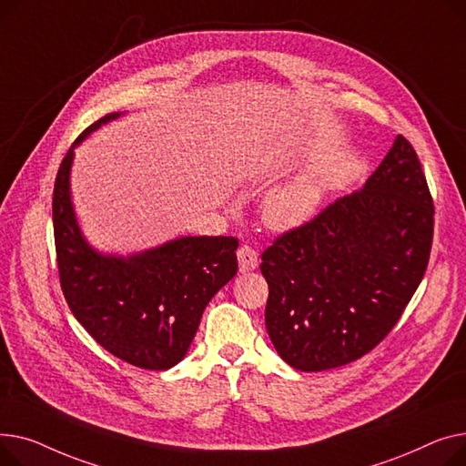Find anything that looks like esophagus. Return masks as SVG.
<instances>
[{
	"label": "esophagus",
	"instance_id": "1",
	"mask_svg": "<svg viewBox=\"0 0 466 466\" xmlns=\"http://www.w3.org/2000/svg\"><path fill=\"white\" fill-rule=\"evenodd\" d=\"M237 258H238V268L242 272L254 270L258 267V252L252 248L250 244H242L237 250Z\"/></svg>",
	"mask_w": 466,
	"mask_h": 466
}]
</instances>
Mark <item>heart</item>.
I'll return each instance as SVG.
<instances>
[{
    "mask_svg": "<svg viewBox=\"0 0 466 466\" xmlns=\"http://www.w3.org/2000/svg\"><path fill=\"white\" fill-rule=\"evenodd\" d=\"M275 156H265L256 163V173L270 169ZM325 191V175L309 171L293 178L286 186L272 191L265 201V220L270 228L286 231L303 226L316 214Z\"/></svg>",
    "mask_w": 466,
    "mask_h": 466,
    "instance_id": "b5f03b06",
    "label": "heart"
}]
</instances>
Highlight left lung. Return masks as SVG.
Here are the masks:
<instances>
[{
	"instance_id": "left-lung-1",
	"label": "left lung",
	"mask_w": 466,
	"mask_h": 466,
	"mask_svg": "<svg viewBox=\"0 0 466 466\" xmlns=\"http://www.w3.org/2000/svg\"><path fill=\"white\" fill-rule=\"evenodd\" d=\"M434 205L420 157L399 135L367 184L261 254L267 333L293 369L363 358L416 293L431 258Z\"/></svg>"
}]
</instances>
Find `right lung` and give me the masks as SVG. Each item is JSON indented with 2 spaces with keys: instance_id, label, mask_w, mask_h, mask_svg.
I'll return each mask as SVG.
<instances>
[{
  "instance_id": "1",
  "label": "right lung",
  "mask_w": 466,
  "mask_h": 466,
  "mask_svg": "<svg viewBox=\"0 0 466 466\" xmlns=\"http://www.w3.org/2000/svg\"><path fill=\"white\" fill-rule=\"evenodd\" d=\"M116 116L105 115L88 126L75 145ZM73 147L60 163L52 194L64 297L90 337L118 360L148 370L171 369L194 340L208 300L237 275L238 238L182 237L127 259L94 252L71 207Z\"/></svg>"
}]
</instances>
